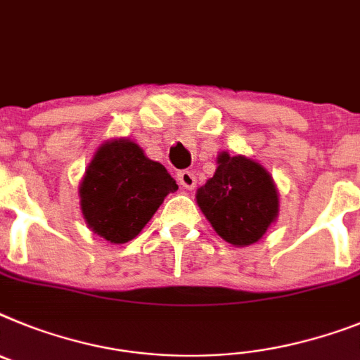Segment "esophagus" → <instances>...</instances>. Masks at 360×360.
<instances>
[{
    "mask_svg": "<svg viewBox=\"0 0 360 360\" xmlns=\"http://www.w3.org/2000/svg\"><path fill=\"white\" fill-rule=\"evenodd\" d=\"M178 182H180L182 187H186V189H193L196 186L195 173L193 171H180L178 173Z\"/></svg>",
    "mask_w": 360,
    "mask_h": 360,
    "instance_id": "34e87169",
    "label": "esophagus"
}]
</instances>
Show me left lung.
Listing matches in <instances>:
<instances>
[{
    "mask_svg": "<svg viewBox=\"0 0 360 360\" xmlns=\"http://www.w3.org/2000/svg\"><path fill=\"white\" fill-rule=\"evenodd\" d=\"M213 178L196 191V202L214 231L233 245L260 240L278 214V195L266 169L245 156H218Z\"/></svg>",
    "mask_w": 360,
    "mask_h": 360,
    "instance_id": "left-lung-1",
    "label": "left lung"
}]
</instances>
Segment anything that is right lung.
<instances>
[{"mask_svg":"<svg viewBox=\"0 0 360 360\" xmlns=\"http://www.w3.org/2000/svg\"><path fill=\"white\" fill-rule=\"evenodd\" d=\"M178 186L167 169L147 158L131 140H112L96 150L79 186L82 211L92 231L124 244L142 231Z\"/></svg>","mask_w":360,"mask_h":360,"instance_id":"right-lung-1","label":"right lung"}]
</instances>
